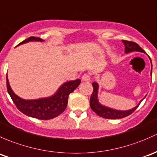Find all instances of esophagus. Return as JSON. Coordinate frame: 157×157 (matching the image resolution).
<instances>
[{
	"label": "esophagus",
	"instance_id": "34e87169",
	"mask_svg": "<svg viewBox=\"0 0 157 157\" xmlns=\"http://www.w3.org/2000/svg\"><path fill=\"white\" fill-rule=\"evenodd\" d=\"M82 78V81H85V82H90V76L88 73L84 74Z\"/></svg>",
	"mask_w": 157,
	"mask_h": 157
}]
</instances>
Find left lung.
<instances>
[{
    "mask_svg": "<svg viewBox=\"0 0 157 157\" xmlns=\"http://www.w3.org/2000/svg\"><path fill=\"white\" fill-rule=\"evenodd\" d=\"M122 42L125 44V51L126 54L128 53L132 52V51H139V52L145 53V51L140 48V46L133 41H125V40H122ZM151 74H152V69H151ZM92 86H93V92L91 94V96L90 98V106L92 110L97 113V115L101 117L105 118V119H122V118L126 117L132 114V113L135 112V109L138 108L139 104L135 108L126 111H120L116 110V109H113L111 108H108L106 106H103L101 103L98 102V85L96 82H93L92 83ZM140 101V102H141Z\"/></svg>",
    "mask_w": 157,
    "mask_h": 157,
    "instance_id": "obj_1",
    "label": "left lung"
}]
</instances>
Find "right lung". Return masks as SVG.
I'll list each match as a JSON object with an SVG mask.
<instances>
[{"mask_svg":"<svg viewBox=\"0 0 157 157\" xmlns=\"http://www.w3.org/2000/svg\"><path fill=\"white\" fill-rule=\"evenodd\" d=\"M31 41H43L44 40L36 37H29L21 44ZM80 79L70 81L64 83L52 97L38 100H23L15 94L10 86L6 75V88L11 99L20 112L26 116L41 120L54 119L60 115L66 109L69 94L72 93L80 84Z\"/></svg>","mask_w":157,"mask_h":157,"instance_id":"obj_1","label":"right lung"}]
</instances>
